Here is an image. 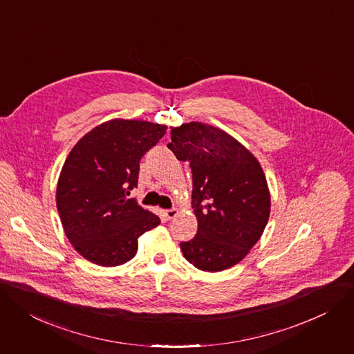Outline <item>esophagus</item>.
Instances as JSON below:
<instances>
[{
  "label": "esophagus",
  "mask_w": 354,
  "mask_h": 354,
  "mask_svg": "<svg viewBox=\"0 0 354 354\" xmlns=\"http://www.w3.org/2000/svg\"><path fill=\"white\" fill-rule=\"evenodd\" d=\"M178 214H179V209H176V207L165 210V216H167V218H169V220H171V218H175Z\"/></svg>",
  "instance_id": "1"
}]
</instances>
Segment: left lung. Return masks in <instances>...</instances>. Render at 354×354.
Listing matches in <instances>:
<instances>
[{
    "label": "left lung",
    "mask_w": 354,
    "mask_h": 354,
    "mask_svg": "<svg viewBox=\"0 0 354 354\" xmlns=\"http://www.w3.org/2000/svg\"><path fill=\"white\" fill-rule=\"evenodd\" d=\"M168 148L187 160L198 234L180 243L185 259L209 272L239 264L260 240L271 195L257 158L234 137L199 121L172 127Z\"/></svg>",
    "instance_id": "left-lung-1"
}]
</instances>
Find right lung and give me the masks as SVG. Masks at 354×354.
I'll list each match as a JSON object with an SVG mask.
<instances>
[{"mask_svg":"<svg viewBox=\"0 0 354 354\" xmlns=\"http://www.w3.org/2000/svg\"><path fill=\"white\" fill-rule=\"evenodd\" d=\"M167 125L114 118L83 136L62 167L56 206L66 237L93 264L115 267L137 254L138 237L159 217L127 199L137 187L140 160Z\"/></svg>","mask_w":354,"mask_h":354,"instance_id":"right-lung-1","label":"right lung"}]
</instances>
